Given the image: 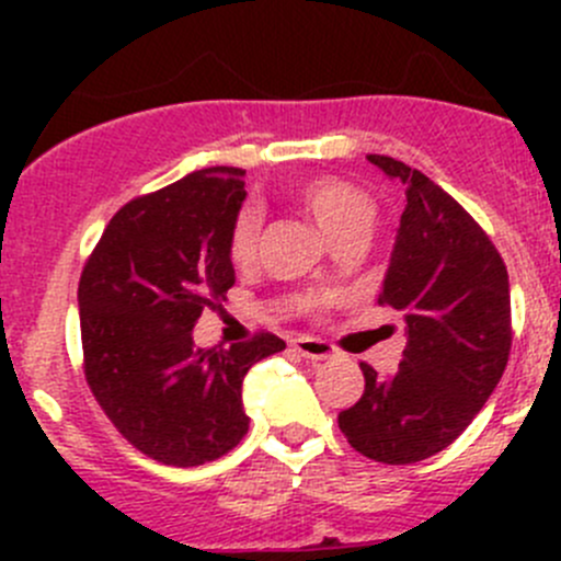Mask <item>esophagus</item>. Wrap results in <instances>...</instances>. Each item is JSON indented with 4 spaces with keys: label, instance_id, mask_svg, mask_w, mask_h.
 <instances>
[{
    "label": "esophagus",
    "instance_id": "obj_1",
    "mask_svg": "<svg viewBox=\"0 0 561 561\" xmlns=\"http://www.w3.org/2000/svg\"><path fill=\"white\" fill-rule=\"evenodd\" d=\"M293 350L309 360H325L333 355V344L322 342V339H312V336L293 339Z\"/></svg>",
    "mask_w": 561,
    "mask_h": 561
}]
</instances>
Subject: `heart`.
Returning a JSON list of instances; mask_svg holds the SVG:
<instances>
[{"mask_svg": "<svg viewBox=\"0 0 561 561\" xmlns=\"http://www.w3.org/2000/svg\"><path fill=\"white\" fill-rule=\"evenodd\" d=\"M290 195L325 230L331 241L344 239V236H366V230L371 228V219H375V201L358 184L342 179V175H309L293 186ZM257 239V214L252 208L236 214L228 230V257L236 268H247L254 263ZM322 304L325 301L320 296H312L307 301V309H320Z\"/></svg>", "mask_w": 561, "mask_h": 561, "instance_id": "heart-1", "label": "heart"}]
</instances>
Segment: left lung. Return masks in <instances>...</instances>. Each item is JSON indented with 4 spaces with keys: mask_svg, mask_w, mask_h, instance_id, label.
Instances as JSON below:
<instances>
[{
    "mask_svg": "<svg viewBox=\"0 0 561 561\" xmlns=\"http://www.w3.org/2000/svg\"><path fill=\"white\" fill-rule=\"evenodd\" d=\"M407 186V206L380 307L404 312L399 371L377 377L339 412V428L360 456L415 463L439 454L489 401L511 358V282L502 254L463 206L428 175L386 154H369Z\"/></svg>",
    "mask_w": 561,
    "mask_h": 561,
    "instance_id": "1",
    "label": "left lung"
}]
</instances>
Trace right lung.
<instances>
[{"label": "right lung", "instance_id": "1", "mask_svg": "<svg viewBox=\"0 0 561 561\" xmlns=\"http://www.w3.org/2000/svg\"><path fill=\"white\" fill-rule=\"evenodd\" d=\"M241 168H203L124 203L78 282L83 375L107 421L140 454L201 467L241 443V386L282 353L268 331L201 350L192 328L222 301L236 271L228 230L244 203Z\"/></svg>", "mask_w": 561, "mask_h": 561}]
</instances>
